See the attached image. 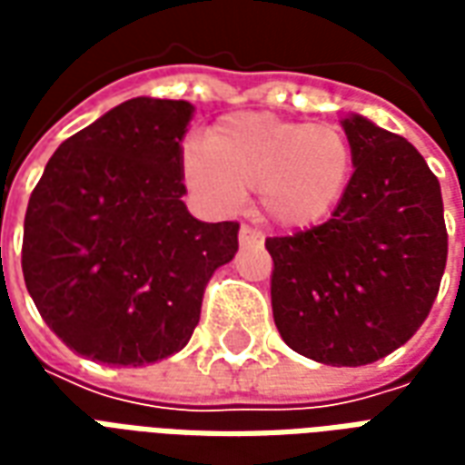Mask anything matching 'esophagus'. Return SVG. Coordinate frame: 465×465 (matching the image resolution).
<instances>
[{
  "instance_id": "esophagus-1",
  "label": "esophagus",
  "mask_w": 465,
  "mask_h": 465,
  "mask_svg": "<svg viewBox=\"0 0 465 465\" xmlns=\"http://www.w3.org/2000/svg\"><path fill=\"white\" fill-rule=\"evenodd\" d=\"M239 242H242V246H263V233L249 223H243L239 229Z\"/></svg>"
}]
</instances>
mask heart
<instances>
[{
    "label": "heart",
    "instance_id": "1",
    "mask_svg": "<svg viewBox=\"0 0 465 465\" xmlns=\"http://www.w3.org/2000/svg\"><path fill=\"white\" fill-rule=\"evenodd\" d=\"M182 172L186 186L212 209L229 212L246 189H259L273 223L309 229L341 203L353 173V149L333 124L232 114L213 126L209 146H183Z\"/></svg>",
    "mask_w": 465,
    "mask_h": 465
}]
</instances>
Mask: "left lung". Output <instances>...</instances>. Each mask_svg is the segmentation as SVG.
I'll use <instances>...</instances> for the list:
<instances>
[{"instance_id":"left-lung-1","label":"left lung","mask_w":465,"mask_h":465,"mask_svg":"<svg viewBox=\"0 0 465 465\" xmlns=\"http://www.w3.org/2000/svg\"><path fill=\"white\" fill-rule=\"evenodd\" d=\"M351 183L329 222L266 239L273 322L286 346L366 366L426 322L449 256L440 183L399 134L351 114Z\"/></svg>"}]
</instances>
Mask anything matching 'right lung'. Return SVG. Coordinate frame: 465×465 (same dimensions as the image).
I'll list each match as a JSON object with an SVG mask.
<instances>
[{
	"instance_id": "right-lung-1",
	"label": "right lung",
	"mask_w": 465,
	"mask_h": 465,
	"mask_svg": "<svg viewBox=\"0 0 465 465\" xmlns=\"http://www.w3.org/2000/svg\"><path fill=\"white\" fill-rule=\"evenodd\" d=\"M193 106L136 96L69 136L29 196L22 272L46 326L76 353L143 366L182 351L239 223L186 212L182 139Z\"/></svg>"
}]
</instances>
